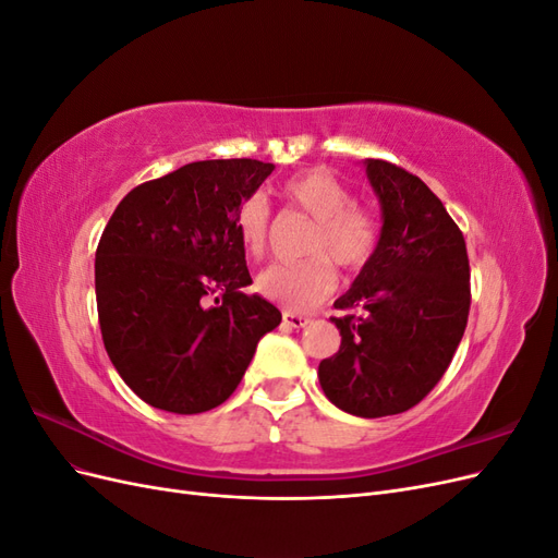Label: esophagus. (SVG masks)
Wrapping results in <instances>:
<instances>
[{
    "label": "esophagus",
    "mask_w": 558,
    "mask_h": 558,
    "mask_svg": "<svg viewBox=\"0 0 558 558\" xmlns=\"http://www.w3.org/2000/svg\"><path fill=\"white\" fill-rule=\"evenodd\" d=\"M281 318H283V326H289V328H295V330H300V328H305V326L310 324V318H307V316H302V314H295V312H283V314H281Z\"/></svg>",
    "instance_id": "esophagus-1"
}]
</instances>
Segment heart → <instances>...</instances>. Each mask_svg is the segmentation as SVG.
Wrapping results in <instances>:
<instances>
[{
	"instance_id": "b5f03b06",
	"label": "heart",
	"mask_w": 558,
	"mask_h": 558,
	"mask_svg": "<svg viewBox=\"0 0 558 558\" xmlns=\"http://www.w3.org/2000/svg\"><path fill=\"white\" fill-rule=\"evenodd\" d=\"M283 199L291 207L314 218L307 234V253L300 263L269 265L258 275L256 289L267 300L293 312L312 310L335 291V269L328 257L342 269L363 267L377 251L381 221L379 214L353 202L349 185L326 170H307L283 183ZM234 230L253 258H260L269 238V207L265 197H246L234 214Z\"/></svg>"
}]
</instances>
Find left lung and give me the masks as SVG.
Segmentation results:
<instances>
[{
  "instance_id": "left-lung-1",
  "label": "left lung",
  "mask_w": 558,
  "mask_h": 558,
  "mask_svg": "<svg viewBox=\"0 0 558 558\" xmlns=\"http://www.w3.org/2000/svg\"><path fill=\"white\" fill-rule=\"evenodd\" d=\"M381 234L351 289L335 300L340 351L318 365L326 398L353 416L400 414L424 400L459 349L470 312L465 240L428 185L365 160Z\"/></svg>"
}]
</instances>
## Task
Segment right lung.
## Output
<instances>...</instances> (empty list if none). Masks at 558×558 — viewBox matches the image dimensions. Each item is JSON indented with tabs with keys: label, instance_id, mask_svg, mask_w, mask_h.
Returning <instances> with one entry per match:
<instances>
[{
	"label": "right lung",
	"instance_id": "add662e5",
	"mask_svg": "<svg viewBox=\"0 0 558 558\" xmlns=\"http://www.w3.org/2000/svg\"><path fill=\"white\" fill-rule=\"evenodd\" d=\"M272 170L251 158L191 162L132 189L111 214L95 253L99 330L118 375L150 408H218L281 324L272 302L242 293L251 275L234 230Z\"/></svg>",
	"mask_w": 558,
	"mask_h": 558
}]
</instances>
